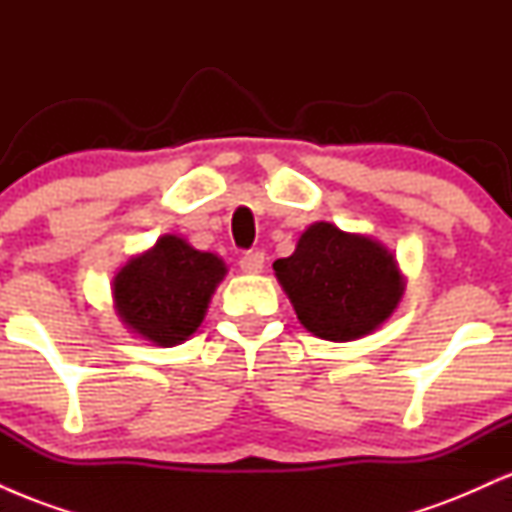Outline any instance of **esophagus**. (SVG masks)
Listing matches in <instances>:
<instances>
[{
  "instance_id": "obj_1",
  "label": "esophagus",
  "mask_w": 512,
  "mask_h": 512,
  "mask_svg": "<svg viewBox=\"0 0 512 512\" xmlns=\"http://www.w3.org/2000/svg\"><path fill=\"white\" fill-rule=\"evenodd\" d=\"M262 267H264L262 252H245V255L240 257V269H243L245 274H260Z\"/></svg>"
}]
</instances>
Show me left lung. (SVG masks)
Wrapping results in <instances>:
<instances>
[{
    "mask_svg": "<svg viewBox=\"0 0 512 512\" xmlns=\"http://www.w3.org/2000/svg\"><path fill=\"white\" fill-rule=\"evenodd\" d=\"M274 274L298 320L327 342H351L378 330L402 301L404 276L378 240L317 221L303 231Z\"/></svg>",
    "mask_w": 512,
    "mask_h": 512,
    "instance_id": "left-lung-1",
    "label": "left lung"
}]
</instances>
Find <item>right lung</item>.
I'll return each instance as SVG.
<instances>
[{
  "label": "right lung",
  "mask_w": 512,
  "mask_h": 512,
  "mask_svg": "<svg viewBox=\"0 0 512 512\" xmlns=\"http://www.w3.org/2000/svg\"><path fill=\"white\" fill-rule=\"evenodd\" d=\"M226 264L185 238L161 236L113 279L115 310L127 330L156 346H175L197 332Z\"/></svg>",
  "instance_id": "right-lung-1"
}]
</instances>
